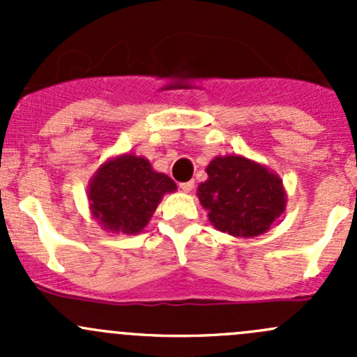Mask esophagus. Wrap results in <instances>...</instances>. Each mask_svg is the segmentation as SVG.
I'll return each instance as SVG.
<instances>
[{
    "instance_id": "1",
    "label": "esophagus",
    "mask_w": 357,
    "mask_h": 357,
    "mask_svg": "<svg viewBox=\"0 0 357 357\" xmlns=\"http://www.w3.org/2000/svg\"><path fill=\"white\" fill-rule=\"evenodd\" d=\"M179 188H181L183 192H186V193L193 192V188H195V181H186V183H181V185H179Z\"/></svg>"
}]
</instances>
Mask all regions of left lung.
Returning <instances> with one entry per match:
<instances>
[{"label": "left lung", "mask_w": 357, "mask_h": 357, "mask_svg": "<svg viewBox=\"0 0 357 357\" xmlns=\"http://www.w3.org/2000/svg\"><path fill=\"white\" fill-rule=\"evenodd\" d=\"M199 186L212 225L233 236L262 235L285 211V190L271 171L245 157H215Z\"/></svg>", "instance_id": "1"}]
</instances>
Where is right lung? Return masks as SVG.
Masks as SVG:
<instances>
[{
    "instance_id": "add662e5",
    "label": "right lung",
    "mask_w": 357,
    "mask_h": 357,
    "mask_svg": "<svg viewBox=\"0 0 357 357\" xmlns=\"http://www.w3.org/2000/svg\"><path fill=\"white\" fill-rule=\"evenodd\" d=\"M176 190L169 176L143 157L122 155L103 164L89 185L93 215L105 229L135 235L146 226L164 193Z\"/></svg>"
}]
</instances>
